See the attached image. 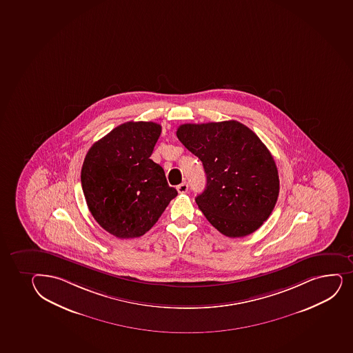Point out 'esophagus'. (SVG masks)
<instances>
[{"label": "esophagus", "mask_w": 353, "mask_h": 353, "mask_svg": "<svg viewBox=\"0 0 353 353\" xmlns=\"http://www.w3.org/2000/svg\"><path fill=\"white\" fill-rule=\"evenodd\" d=\"M188 189H189V185H188V183L184 182L182 184H179L177 186V191H179V194H185L188 192Z\"/></svg>", "instance_id": "esophagus-1"}]
</instances>
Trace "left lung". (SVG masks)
<instances>
[{"label":"left lung","instance_id":"1","mask_svg":"<svg viewBox=\"0 0 353 353\" xmlns=\"http://www.w3.org/2000/svg\"><path fill=\"white\" fill-rule=\"evenodd\" d=\"M176 135L203 162L206 188L196 203L210 224L228 238L256 231L280 191L276 164L258 135L235 120L185 123Z\"/></svg>","mask_w":353,"mask_h":353}]
</instances>
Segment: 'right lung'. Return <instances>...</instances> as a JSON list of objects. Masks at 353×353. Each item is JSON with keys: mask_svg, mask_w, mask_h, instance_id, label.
<instances>
[{"mask_svg": "<svg viewBox=\"0 0 353 353\" xmlns=\"http://www.w3.org/2000/svg\"><path fill=\"white\" fill-rule=\"evenodd\" d=\"M162 127L129 121L92 145L81 168V186L92 216L120 239L148 232L177 191L163 168L150 159Z\"/></svg>", "mask_w": 353, "mask_h": 353, "instance_id": "obj_1", "label": "right lung"}]
</instances>
